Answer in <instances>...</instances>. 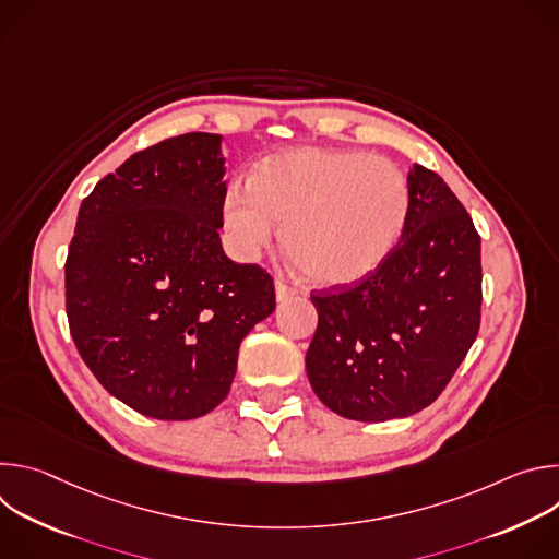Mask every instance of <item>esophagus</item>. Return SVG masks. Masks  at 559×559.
<instances>
[{
	"instance_id": "34e87169",
	"label": "esophagus",
	"mask_w": 559,
	"mask_h": 559,
	"mask_svg": "<svg viewBox=\"0 0 559 559\" xmlns=\"http://www.w3.org/2000/svg\"><path fill=\"white\" fill-rule=\"evenodd\" d=\"M296 294H298V289L289 287V285L283 283V281H276V300H278V302H283V300H287V298H294Z\"/></svg>"
}]
</instances>
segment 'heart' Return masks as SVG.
<instances>
[{"mask_svg": "<svg viewBox=\"0 0 559 559\" xmlns=\"http://www.w3.org/2000/svg\"><path fill=\"white\" fill-rule=\"evenodd\" d=\"M409 216V186L391 162L360 150L292 147L265 156L223 199L234 250L252 259L283 243L313 283L347 285L378 270Z\"/></svg>", "mask_w": 559, "mask_h": 559, "instance_id": "obj_1", "label": "heart"}]
</instances>
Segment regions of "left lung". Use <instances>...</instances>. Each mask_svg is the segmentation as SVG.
I'll list each match as a JSON object with an SVG mask.
<instances>
[{
  "mask_svg": "<svg viewBox=\"0 0 559 559\" xmlns=\"http://www.w3.org/2000/svg\"><path fill=\"white\" fill-rule=\"evenodd\" d=\"M401 243L360 281L311 292L318 328L305 356L334 414L384 423L429 407L480 330V234L451 188L414 166Z\"/></svg>",
  "mask_w": 559,
  "mask_h": 559,
  "instance_id": "8db88e82",
  "label": "left lung"
}]
</instances>
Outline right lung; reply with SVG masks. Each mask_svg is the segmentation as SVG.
<instances>
[{
	"mask_svg": "<svg viewBox=\"0 0 559 559\" xmlns=\"http://www.w3.org/2000/svg\"><path fill=\"white\" fill-rule=\"evenodd\" d=\"M223 175L221 136L188 132L132 154L79 207L70 336L108 393L156 420L210 414L276 307L272 276L221 248Z\"/></svg>",
	"mask_w": 559,
	"mask_h": 559,
	"instance_id": "1",
	"label": "right lung"
}]
</instances>
